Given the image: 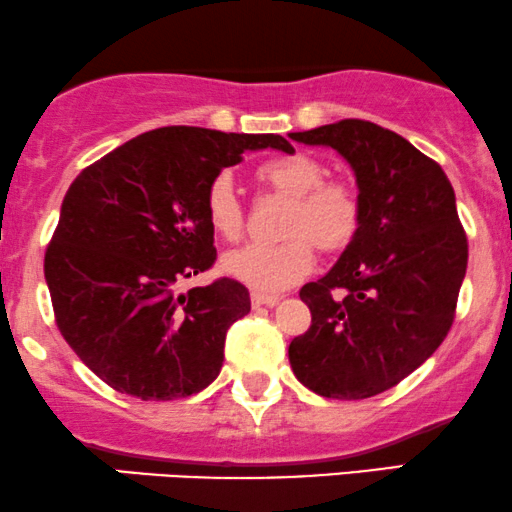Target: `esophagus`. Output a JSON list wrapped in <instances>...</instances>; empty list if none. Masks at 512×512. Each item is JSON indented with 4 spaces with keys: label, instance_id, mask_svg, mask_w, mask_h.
I'll use <instances>...</instances> for the list:
<instances>
[{
    "label": "esophagus",
    "instance_id": "esophagus-1",
    "mask_svg": "<svg viewBox=\"0 0 512 512\" xmlns=\"http://www.w3.org/2000/svg\"><path fill=\"white\" fill-rule=\"evenodd\" d=\"M278 302L280 297H275V294H261V292L251 294V306H254V309H270V306H275Z\"/></svg>",
    "mask_w": 512,
    "mask_h": 512
}]
</instances>
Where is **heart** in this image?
Listing matches in <instances>:
<instances>
[{"instance_id":"obj_1","label":"heart","mask_w":512,"mask_h":512,"mask_svg":"<svg viewBox=\"0 0 512 512\" xmlns=\"http://www.w3.org/2000/svg\"><path fill=\"white\" fill-rule=\"evenodd\" d=\"M258 182L292 198L282 242H254L222 258V270L256 292H282L314 270L316 251H340L357 237L362 201L357 189L342 179H326V165L309 153L270 158L256 167ZM203 210L210 230L225 242L244 232V208L227 172L210 179Z\"/></svg>"}]
</instances>
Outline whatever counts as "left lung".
Here are the masks:
<instances>
[{
  "label": "left lung",
  "mask_w": 512,
  "mask_h": 512,
  "mask_svg": "<svg viewBox=\"0 0 512 512\" xmlns=\"http://www.w3.org/2000/svg\"><path fill=\"white\" fill-rule=\"evenodd\" d=\"M350 162L362 225L333 268L299 290L311 326L290 342L294 376L323 398L398 386L438 350L467 270V234L446 172L395 131L364 119L290 134Z\"/></svg>",
  "instance_id": "1"
}]
</instances>
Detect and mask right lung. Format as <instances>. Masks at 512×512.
<instances>
[{
  "instance_id": "add662e5",
  "label": "right lung",
  "mask_w": 512,
  "mask_h": 512,
  "mask_svg": "<svg viewBox=\"0 0 512 512\" xmlns=\"http://www.w3.org/2000/svg\"><path fill=\"white\" fill-rule=\"evenodd\" d=\"M294 153L275 134L165 126L86 167L66 191L45 254L59 333L107 386L141 400L189 398L215 381L227 328L251 311L242 282L186 294L215 263L203 198L244 150Z\"/></svg>"
}]
</instances>
